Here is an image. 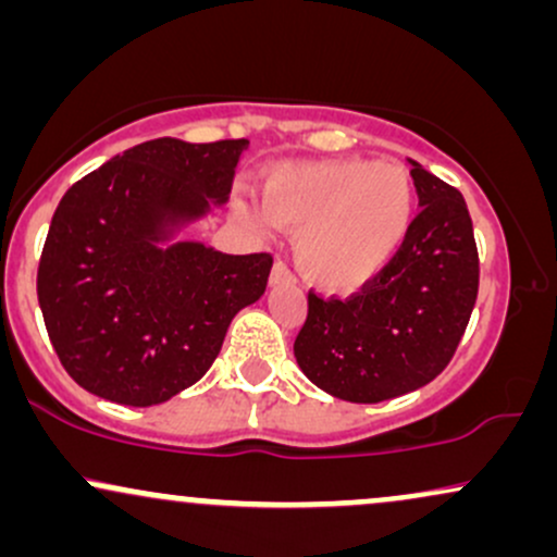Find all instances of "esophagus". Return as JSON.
Returning <instances> with one entry per match:
<instances>
[{
    "mask_svg": "<svg viewBox=\"0 0 557 557\" xmlns=\"http://www.w3.org/2000/svg\"><path fill=\"white\" fill-rule=\"evenodd\" d=\"M280 283H293V272L285 261H274L270 272V285H280Z\"/></svg>",
    "mask_w": 557,
    "mask_h": 557,
    "instance_id": "34e87169",
    "label": "esophagus"
}]
</instances>
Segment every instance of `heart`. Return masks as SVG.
Segmentation results:
<instances>
[{"label":"heart","instance_id":"1","mask_svg":"<svg viewBox=\"0 0 557 557\" xmlns=\"http://www.w3.org/2000/svg\"><path fill=\"white\" fill-rule=\"evenodd\" d=\"M261 208L240 207L251 227L296 233L298 270L322 290H354L398 253L417 212L400 164L369 159L280 164L261 181Z\"/></svg>","mask_w":557,"mask_h":557}]
</instances>
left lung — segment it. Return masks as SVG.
Listing matches in <instances>:
<instances>
[{
    "mask_svg": "<svg viewBox=\"0 0 557 557\" xmlns=\"http://www.w3.org/2000/svg\"><path fill=\"white\" fill-rule=\"evenodd\" d=\"M421 212L393 259L348 298L309 290L293 354L324 393L382 403L430 385L461 343L479 290L463 196L411 162Z\"/></svg>",
    "mask_w": 557,
    "mask_h": 557,
    "instance_id": "obj_1",
    "label": "left lung"
}]
</instances>
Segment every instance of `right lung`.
I'll return each instance as SVG.
<instances>
[{
	"label": "right lung",
	"instance_id": "obj_1",
	"mask_svg": "<svg viewBox=\"0 0 557 557\" xmlns=\"http://www.w3.org/2000/svg\"><path fill=\"white\" fill-rule=\"evenodd\" d=\"M246 138H157L88 172L62 196L36 293L65 372L123 406H157L207 374L243 306L264 296L270 253L162 246L225 203Z\"/></svg>",
	"mask_w": 557,
	"mask_h": 557
}]
</instances>
